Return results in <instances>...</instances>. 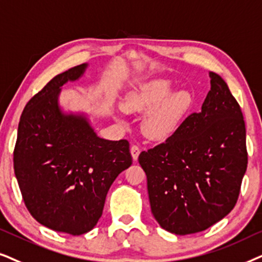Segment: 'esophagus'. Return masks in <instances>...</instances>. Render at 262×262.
<instances>
[{"label": "esophagus", "instance_id": "obj_1", "mask_svg": "<svg viewBox=\"0 0 262 262\" xmlns=\"http://www.w3.org/2000/svg\"><path fill=\"white\" fill-rule=\"evenodd\" d=\"M130 153H132V157H133V159L138 160V157L140 155V147H139L138 145H133L130 147Z\"/></svg>", "mask_w": 262, "mask_h": 262}]
</instances>
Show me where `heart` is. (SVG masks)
Returning <instances> with one entry per match:
<instances>
[{
    "instance_id": "heart-1",
    "label": "heart",
    "mask_w": 262,
    "mask_h": 262,
    "mask_svg": "<svg viewBox=\"0 0 262 262\" xmlns=\"http://www.w3.org/2000/svg\"><path fill=\"white\" fill-rule=\"evenodd\" d=\"M171 82L158 79L142 85L129 93L124 99L123 109L128 113H146L141 128L152 140H164L171 137L182 123L194 99L188 91L173 93Z\"/></svg>"
}]
</instances>
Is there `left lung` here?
Returning <instances> with one entry per match:
<instances>
[{
  "mask_svg": "<svg viewBox=\"0 0 262 262\" xmlns=\"http://www.w3.org/2000/svg\"><path fill=\"white\" fill-rule=\"evenodd\" d=\"M200 113H193L162 144L142 151L153 217L166 231H204L229 214L248 164L239 104L218 74Z\"/></svg>",
  "mask_w": 262,
  "mask_h": 262,
  "instance_id": "1",
  "label": "left lung"
}]
</instances>
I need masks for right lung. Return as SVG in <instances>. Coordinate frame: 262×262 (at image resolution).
<instances>
[{"instance_id":"add662e5","label":"right lung","mask_w":262,"mask_h":262,"mask_svg":"<svg viewBox=\"0 0 262 262\" xmlns=\"http://www.w3.org/2000/svg\"><path fill=\"white\" fill-rule=\"evenodd\" d=\"M80 64L56 75L26 104L14 147V171L32 217L55 231L79 236L102 217L107 191L132 165L127 140L100 139L85 116L64 115L57 98Z\"/></svg>"}]
</instances>
